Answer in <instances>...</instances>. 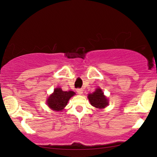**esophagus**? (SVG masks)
I'll list each match as a JSON object with an SVG mask.
<instances>
[{
  "mask_svg": "<svg viewBox=\"0 0 157 157\" xmlns=\"http://www.w3.org/2000/svg\"><path fill=\"white\" fill-rule=\"evenodd\" d=\"M76 92L78 94H82L83 92V90L82 88H78V89H76Z\"/></svg>",
  "mask_w": 157,
  "mask_h": 157,
  "instance_id": "1",
  "label": "esophagus"
}]
</instances>
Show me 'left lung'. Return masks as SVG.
<instances>
[{
	"label": "left lung",
	"mask_w": 157,
	"mask_h": 157,
	"mask_svg": "<svg viewBox=\"0 0 157 157\" xmlns=\"http://www.w3.org/2000/svg\"><path fill=\"white\" fill-rule=\"evenodd\" d=\"M88 99L91 105L97 108H104L108 104V99L103 95V92L100 88L96 90V91L92 94H88Z\"/></svg>",
	"instance_id": "left-lung-1"
}]
</instances>
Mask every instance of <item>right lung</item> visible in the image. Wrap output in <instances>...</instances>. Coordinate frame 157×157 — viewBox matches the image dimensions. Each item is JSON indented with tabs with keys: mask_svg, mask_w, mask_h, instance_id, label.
<instances>
[{
	"mask_svg": "<svg viewBox=\"0 0 157 157\" xmlns=\"http://www.w3.org/2000/svg\"><path fill=\"white\" fill-rule=\"evenodd\" d=\"M74 94L75 92L72 91L64 92L60 88H56L48 98V105L53 110L61 111L67 104L69 99Z\"/></svg>",
	"mask_w": 157,
	"mask_h": 157,
	"instance_id": "obj_1",
	"label": "right lung"
}]
</instances>
